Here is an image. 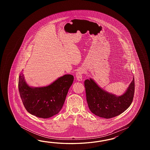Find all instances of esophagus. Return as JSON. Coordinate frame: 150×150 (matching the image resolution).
Segmentation results:
<instances>
[{
  "mask_svg": "<svg viewBox=\"0 0 150 150\" xmlns=\"http://www.w3.org/2000/svg\"><path fill=\"white\" fill-rule=\"evenodd\" d=\"M84 73V70L82 69H78L76 72V78L78 81H81L83 78V74Z\"/></svg>",
  "mask_w": 150,
  "mask_h": 150,
  "instance_id": "34e87169",
  "label": "esophagus"
}]
</instances>
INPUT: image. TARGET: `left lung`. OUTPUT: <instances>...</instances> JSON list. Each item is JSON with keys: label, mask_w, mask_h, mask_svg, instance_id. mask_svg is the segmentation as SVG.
Returning <instances> with one entry per match:
<instances>
[{"label": "left lung", "mask_w": 150, "mask_h": 150, "mask_svg": "<svg viewBox=\"0 0 150 150\" xmlns=\"http://www.w3.org/2000/svg\"><path fill=\"white\" fill-rule=\"evenodd\" d=\"M86 100L91 112L100 117L110 118L120 115L131 105L134 93V80L121 96L107 92L90 78L84 82Z\"/></svg>", "instance_id": "left-lung-1"}]
</instances>
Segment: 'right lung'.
Returning <instances> with one entry per match:
<instances>
[{"mask_svg":"<svg viewBox=\"0 0 150 150\" xmlns=\"http://www.w3.org/2000/svg\"><path fill=\"white\" fill-rule=\"evenodd\" d=\"M74 79L72 75L65 74L48 86L33 87L27 83L23 73H20L18 87L25 109L40 118H49L57 114Z\"/></svg>","mask_w":150,"mask_h":150,"instance_id":"1","label":"right lung"}]
</instances>
